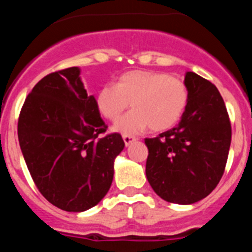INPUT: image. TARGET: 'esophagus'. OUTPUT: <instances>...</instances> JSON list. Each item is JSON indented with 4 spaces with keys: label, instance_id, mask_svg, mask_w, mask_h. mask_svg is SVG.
Wrapping results in <instances>:
<instances>
[{
    "label": "esophagus",
    "instance_id": "esophagus-1",
    "mask_svg": "<svg viewBox=\"0 0 252 252\" xmlns=\"http://www.w3.org/2000/svg\"><path fill=\"white\" fill-rule=\"evenodd\" d=\"M135 137L133 136H130V135H124V142H125V145L128 146L130 144H132L133 141H135Z\"/></svg>",
    "mask_w": 252,
    "mask_h": 252
}]
</instances>
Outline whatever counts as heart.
Segmentation results:
<instances>
[{"label":"heart","mask_w":252,"mask_h":252,"mask_svg":"<svg viewBox=\"0 0 252 252\" xmlns=\"http://www.w3.org/2000/svg\"><path fill=\"white\" fill-rule=\"evenodd\" d=\"M188 88L182 79L155 70H131L104 84L95 94V106L104 119L115 121L128 107L132 111L116 122L113 131L136 135L150 126L165 131L178 124L187 108Z\"/></svg>","instance_id":"obj_1"}]
</instances>
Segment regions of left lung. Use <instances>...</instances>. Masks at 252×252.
Returning a JSON list of instances; mask_svg holds the SVG:
<instances>
[{"label":"left lung","instance_id":"1","mask_svg":"<svg viewBox=\"0 0 252 252\" xmlns=\"http://www.w3.org/2000/svg\"><path fill=\"white\" fill-rule=\"evenodd\" d=\"M184 83L189 99L179 124L146 139V178L170 203L193 204L212 192L223 175L231 145V124L215 84L193 72Z\"/></svg>","mask_w":252,"mask_h":252}]
</instances>
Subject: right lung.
Returning a JSON list of instances; mask_svg holds the SVG:
<instances>
[{"instance_id":"obj_1","label":"right lung","mask_w":252,"mask_h":252,"mask_svg":"<svg viewBox=\"0 0 252 252\" xmlns=\"http://www.w3.org/2000/svg\"><path fill=\"white\" fill-rule=\"evenodd\" d=\"M107 126L88 94L81 68L44 77L22 106L20 148L40 193L66 212H84L103 199L115 159L125 148L120 133L99 137Z\"/></svg>"}]
</instances>
